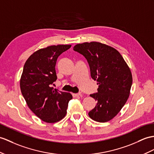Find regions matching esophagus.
Listing matches in <instances>:
<instances>
[{
    "label": "esophagus",
    "mask_w": 154,
    "mask_h": 154,
    "mask_svg": "<svg viewBox=\"0 0 154 154\" xmlns=\"http://www.w3.org/2000/svg\"><path fill=\"white\" fill-rule=\"evenodd\" d=\"M81 95L80 93H73L72 96L73 97H79Z\"/></svg>",
    "instance_id": "esophagus-1"
}]
</instances>
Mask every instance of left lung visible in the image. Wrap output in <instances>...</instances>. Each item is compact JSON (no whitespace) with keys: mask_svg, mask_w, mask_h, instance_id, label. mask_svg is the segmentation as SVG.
Listing matches in <instances>:
<instances>
[{"mask_svg":"<svg viewBox=\"0 0 154 154\" xmlns=\"http://www.w3.org/2000/svg\"><path fill=\"white\" fill-rule=\"evenodd\" d=\"M73 50L87 59L91 76L99 85L97 93L90 95L97 103L89 116L100 123L110 121L129 98L133 82L129 67L118 51L104 44L84 42Z\"/></svg>","mask_w":154,"mask_h":154,"instance_id":"1","label":"left lung"}]
</instances>
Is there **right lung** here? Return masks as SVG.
I'll return each instance as SVG.
<instances>
[{
    "label": "right lung",
    "mask_w": 154,
    "mask_h": 154,
    "mask_svg": "<svg viewBox=\"0 0 154 154\" xmlns=\"http://www.w3.org/2000/svg\"><path fill=\"white\" fill-rule=\"evenodd\" d=\"M71 45H57L42 48L26 61L20 80L22 95L29 108L46 123L61 120L66 114L70 93L51 87L57 80L55 65L59 56Z\"/></svg>",
    "instance_id": "right-lung-1"
}]
</instances>
